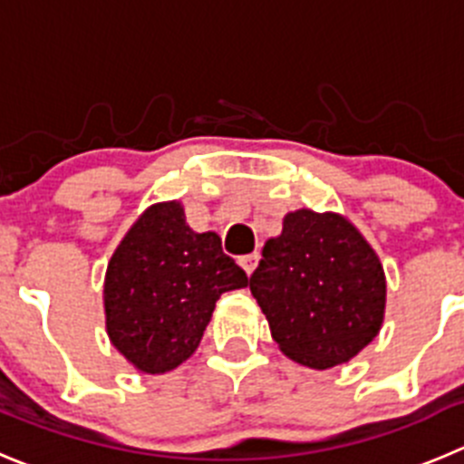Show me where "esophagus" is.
Masks as SVG:
<instances>
[{
    "instance_id": "1",
    "label": "esophagus",
    "mask_w": 464,
    "mask_h": 464,
    "mask_svg": "<svg viewBox=\"0 0 464 464\" xmlns=\"http://www.w3.org/2000/svg\"><path fill=\"white\" fill-rule=\"evenodd\" d=\"M258 258H261V256L254 252V254H246V256H240V261H237V263H240L242 270H245L246 275H252V272L256 270V266H258Z\"/></svg>"
}]
</instances>
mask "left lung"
Returning a JSON list of instances; mask_svg holds the SVG:
<instances>
[{"instance_id": "obj_1", "label": "left lung", "mask_w": 464, "mask_h": 464, "mask_svg": "<svg viewBox=\"0 0 464 464\" xmlns=\"http://www.w3.org/2000/svg\"><path fill=\"white\" fill-rule=\"evenodd\" d=\"M249 291L270 334L293 362L324 371L357 357L378 336L387 304L384 267L339 212H288L263 246Z\"/></svg>"}]
</instances>
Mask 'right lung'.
<instances>
[{"label":"right lung","instance_id":"obj_1","mask_svg":"<svg viewBox=\"0 0 464 464\" xmlns=\"http://www.w3.org/2000/svg\"><path fill=\"white\" fill-rule=\"evenodd\" d=\"M245 285L218 233L192 231L180 201L153 203L107 263V336L140 373H169L198 348L219 295Z\"/></svg>","mask_w":464,"mask_h":464}]
</instances>
